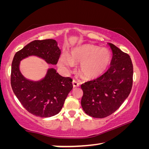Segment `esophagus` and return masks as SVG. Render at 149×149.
I'll return each instance as SVG.
<instances>
[{
	"label": "esophagus",
	"instance_id": "esophagus-1",
	"mask_svg": "<svg viewBox=\"0 0 149 149\" xmlns=\"http://www.w3.org/2000/svg\"><path fill=\"white\" fill-rule=\"evenodd\" d=\"M72 84H73V87H74V88L79 86V84L77 81H75V80H73Z\"/></svg>",
	"mask_w": 149,
	"mask_h": 149
}]
</instances>
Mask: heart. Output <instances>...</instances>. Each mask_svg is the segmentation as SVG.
<instances>
[{
    "label": "heart",
    "mask_w": 149,
    "mask_h": 149,
    "mask_svg": "<svg viewBox=\"0 0 149 149\" xmlns=\"http://www.w3.org/2000/svg\"><path fill=\"white\" fill-rule=\"evenodd\" d=\"M111 60L110 52L107 49H100L95 45H86L72 51L70 56L63 54L60 64L64 67L79 63L80 73L85 79H95L100 76L108 68Z\"/></svg>",
    "instance_id": "1"
}]
</instances>
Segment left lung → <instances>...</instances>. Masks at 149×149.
I'll return each instance as SVG.
<instances>
[{
  "label": "left lung",
  "mask_w": 149,
  "mask_h": 149,
  "mask_svg": "<svg viewBox=\"0 0 149 149\" xmlns=\"http://www.w3.org/2000/svg\"><path fill=\"white\" fill-rule=\"evenodd\" d=\"M110 68L96 79L81 85V107L90 116L103 118L113 114L127 99L133 85V68L127 53L112 43Z\"/></svg>",
  "instance_id": "1"
}]
</instances>
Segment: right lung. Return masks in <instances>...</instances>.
<instances>
[{
  "label": "right lung",
  "instance_id": "add662e5",
  "mask_svg": "<svg viewBox=\"0 0 149 149\" xmlns=\"http://www.w3.org/2000/svg\"><path fill=\"white\" fill-rule=\"evenodd\" d=\"M60 54L55 40H35L17 51L12 60V89L22 106L36 116L48 118L58 114L73 88L72 79L61 76L54 68L48 70L41 80L27 79L20 72V61L29 56H37L55 65Z\"/></svg>",
  "mask_w": 149,
  "mask_h": 149
}]
</instances>
